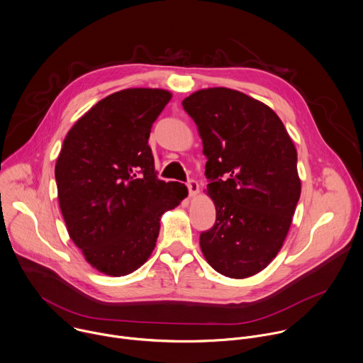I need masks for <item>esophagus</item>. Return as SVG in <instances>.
Segmentation results:
<instances>
[{
	"label": "esophagus",
	"mask_w": 363,
	"mask_h": 363,
	"mask_svg": "<svg viewBox=\"0 0 363 363\" xmlns=\"http://www.w3.org/2000/svg\"><path fill=\"white\" fill-rule=\"evenodd\" d=\"M186 185H188L189 196H195V195L199 192V185H198V182H196V181H194V179H189Z\"/></svg>",
	"instance_id": "1"
}]
</instances>
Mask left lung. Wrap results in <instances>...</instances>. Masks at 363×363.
I'll return each mask as SVG.
<instances>
[{
  "label": "left lung",
  "instance_id": "1",
  "mask_svg": "<svg viewBox=\"0 0 363 363\" xmlns=\"http://www.w3.org/2000/svg\"><path fill=\"white\" fill-rule=\"evenodd\" d=\"M208 161L206 194L216 222L199 238L206 262L230 279L260 273L280 252L301 194L297 150L264 103L228 87L182 101Z\"/></svg>",
  "mask_w": 363,
  "mask_h": 363
}]
</instances>
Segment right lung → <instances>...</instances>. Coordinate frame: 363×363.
I'll use <instances>...</instances> for the list:
<instances>
[{"mask_svg": "<svg viewBox=\"0 0 363 363\" xmlns=\"http://www.w3.org/2000/svg\"><path fill=\"white\" fill-rule=\"evenodd\" d=\"M171 93L125 89L96 103L69 130L56 160L59 206L86 262L127 276L151 256L164 212L188 189L158 179L148 145L152 123Z\"/></svg>", "mask_w": 363, "mask_h": 363, "instance_id": "obj_1", "label": "right lung"}]
</instances>
